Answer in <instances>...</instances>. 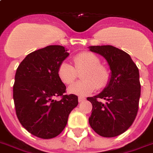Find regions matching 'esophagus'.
I'll use <instances>...</instances> for the list:
<instances>
[{
  "mask_svg": "<svg viewBox=\"0 0 153 153\" xmlns=\"http://www.w3.org/2000/svg\"><path fill=\"white\" fill-rule=\"evenodd\" d=\"M78 100H79V102L81 103V102H82V101H84V100H85V98H83V97H79V98H78Z\"/></svg>",
  "mask_w": 153,
  "mask_h": 153,
  "instance_id": "esophagus-1",
  "label": "esophagus"
}]
</instances>
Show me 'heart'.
Wrapping results in <instances>:
<instances>
[{"instance_id": "b5f03b06", "label": "heart", "mask_w": 153, "mask_h": 153, "mask_svg": "<svg viewBox=\"0 0 153 153\" xmlns=\"http://www.w3.org/2000/svg\"><path fill=\"white\" fill-rule=\"evenodd\" d=\"M74 66L67 62H62L57 69V75L64 84L70 85L78 77V73L82 79L68 88V92L78 96H88L96 89H103L108 85L110 79V71L96 54L84 51L73 57Z\"/></svg>"}]
</instances>
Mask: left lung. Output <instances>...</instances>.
Masks as SVG:
<instances>
[{
	"label": "left lung",
	"mask_w": 153,
	"mask_h": 153,
	"mask_svg": "<svg viewBox=\"0 0 153 153\" xmlns=\"http://www.w3.org/2000/svg\"><path fill=\"white\" fill-rule=\"evenodd\" d=\"M89 48L102 55L111 70V78L104 91L88 98L92 105L89 124L100 136H117L128 130L136 117L141 89L139 69L128 53L116 47L101 45ZM100 99L107 102L103 104Z\"/></svg>",
	"instance_id": "left-lung-1"
}]
</instances>
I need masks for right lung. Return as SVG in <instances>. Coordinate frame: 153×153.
<instances>
[{
    "label": "right lung",
    "instance_id": "add662e5",
    "mask_svg": "<svg viewBox=\"0 0 153 153\" xmlns=\"http://www.w3.org/2000/svg\"><path fill=\"white\" fill-rule=\"evenodd\" d=\"M69 56L61 45H49L25 57L17 69L13 97L18 119L28 132L41 139L57 136L66 126L78 97L65 95L57 69ZM61 96L60 101L54 97Z\"/></svg>",
    "mask_w": 153,
    "mask_h": 153
}]
</instances>
